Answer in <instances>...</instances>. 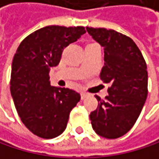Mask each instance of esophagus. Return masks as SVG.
Returning <instances> with one entry per match:
<instances>
[{
    "mask_svg": "<svg viewBox=\"0 0 159 159\" xmlns=\"http://www.w3.org/2000/svg\"><path fill=\"white\" fill-rule=\"evenodd\" d=\"M88 95H89V94H88L87 93H81V98L82 99H85L88 97Z\"/></svg>",
    "mask_w": 159,
    "mask_h": 159,
    "instance_id": "34e87169",
    "label": "esophagus"
}]
</instances>
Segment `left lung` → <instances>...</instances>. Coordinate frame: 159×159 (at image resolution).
<instances>
[{"mask_svg":"<svg viewBox=\"0 0 159 159\" xmlns=\"http://www.w3.org/2000/svg\"><path fill=\"white\" fill-rule=\"evenodd\" d=\"M87 32L104 47L100 79L109 83L108 95H95L98 106L90 114L93 130L107 139L127 133L136 123L148 95L147 65L135 42L123 34L105 28Z\"/></svg>","mask_w":159,"mask_h":159,"instance_id":"obj_1","label":"left lung"}]
</instances>
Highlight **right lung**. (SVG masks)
Listing matches in <instances>:
<instances>
[{
	"label": "right lung",
	"instance_id": "add662e5",
	"mask_svg": "<svg viewBox=\"0 0 159 159\" xmlns=\"http://www.w3.org/2000/svg\"><path fill=\"white\" fill-rule=\"evenodd\" d=\"M86 33L84 27L47 26L22 40L13 57L10 93L18 115L34 135L52 139L65 131L69 113L80 100L77 92L50 85V68L61 53Z\"/></svg>",
	"mask_w": 159,
	"mask_h": 159
}]
</instances>
